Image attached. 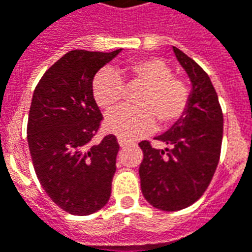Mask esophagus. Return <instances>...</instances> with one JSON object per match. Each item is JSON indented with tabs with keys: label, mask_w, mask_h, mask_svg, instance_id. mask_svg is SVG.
Here are the masks:
<instances>
[{
	"label": "esophagus",
	"mask_w": 252,
	"mask_h": 252,
	"mask_svg": "<svg viewBox=\"0 0 252 252\" xmlns=\"http://www.w3.org/2000/svg\"><path fill=\"white\" fill-rule=\"evenodd\" d=\"M129 143H131V140L124 139V138H119V145L121 146V148H124V146L129 145Z\"/></svg>",
	"instance_id": "obj_1"
}]
</instances>
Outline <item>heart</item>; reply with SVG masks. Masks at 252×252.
I'll list each match as a JSON object with an SVG mask.
<instances>
[{
    "mask_svg": "<svg viewBox=\"0 0 252 252\" xmlns=\"http://www.w3.org/2000/svg\"><path fill=\"white\" fill-rule=\"evenodd\" d=\"M128 84L145 85L136 97L139 107H123L106 120V129L124 139H133L152 131L156 120L168 126L182 119L190 103V88L172 67L155 56L131 61L124 68ZM92 95L103 112H112L123 103L126 85L113 70L99 71L92 81Z\"/></svg>",
    "mask_w": 252,
    "mask_h": 252,
    "instance_id": "heart-1",
    "label": "heart"
}]
</instances>
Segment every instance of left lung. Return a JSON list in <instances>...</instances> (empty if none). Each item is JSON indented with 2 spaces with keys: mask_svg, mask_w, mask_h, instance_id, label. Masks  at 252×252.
I'll use <instances>...</instances> for the list:
<instances>
[{
  "mask_svg": "<svg viewBox=\"0 0 252 252\" xmlns=\"http://www.w3.org/2000/svg\"><path fill=\"white\" fill-rule=\"evenodd\" d=\"M176 59L191 81L188 112L156 139L169 148L139 143L140 188L145 198L161 211H179L203 196L218 167L223 135V114L208 74L181 49Z\"/></svg>",
  "mask_w": 252,
  "mask_h": 252,
  "instance_id": "left-lung-1",
  "label": "left lung"
}]
</instances>
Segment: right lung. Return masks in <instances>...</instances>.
Returning a JSON list of instances; mask_svg holds the SVG:
<instances>
[{
    "label": "right lung",
    "mask_w": 252,
    "mask_h": 252,
    "mask_svg": "<svg viewBox=\"0 0 252 252\" xmlns=\"http://www.w3.org/2000/svg\"><path fill=\"white\" fill-rule=\"evenodd\" d=\"M120 51H70L44 73L32 94L27 142L34 171L51 200L73 215L99 211L112 194L120 146L114 135L91 145L103 119L92 81Z\"/></svg>",
    "instance_id": "add662e5"
}]
</instances>
